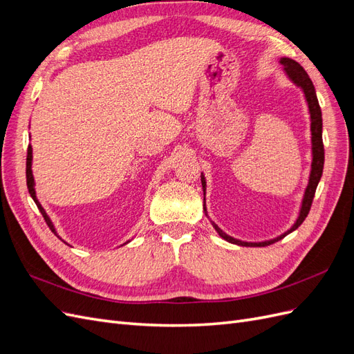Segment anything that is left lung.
Returning <instances> with one entry per match:
<instances>
[{"label":"left lung","mask_w":354,"mask_h":354,"mask_svg":"<svg viewBox=\"0 0 354 354\" xmlns=\"http://www.w3.org/2000/svg\"><path fill=\"white\" fill-rule=\"evenodd\" d=\"M279 65L283 66V72L288 77V80L291 81L295 85V87L301 90L303 94H304V99H306L307 108H308V115H310V133H312V137H310V140H312V164H310L308 181H307V186H306L304 195H303V199H301V205H299L298 216H297L292 226L289 227L286 232H283L282 234H279V236H276L273 239L261 241V242H246V241H241V239L230 236V234H227L226 232H223L217 226V224L208 217L207 203H205L207 180H205V176H203V173H201V183H202V189H203V212H205V216L209 218L212 227L216 229V232L218 233L220 238H223L224 241H227L230 243L239 245V246H267V245L283 239L286 234L292 233L295 229H298V226H301V223L306 220L307 214L310 211V207H312L316 187H317L320 177H322V173H324L325 152H324V142H322V111H320V106H319V102H317L315 85H313L312 80H310L307 72L303 69V66L299 65V63H297L295 60L289 59V57H281Z\"/></svg>","instance_id":"1"}]
</instances>
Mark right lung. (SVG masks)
<instances>
[{"label": "right lung", "instance_id": "add662e5", "mask_svg": "<svg viewBox=\"0 0 354 354\" xmlns=\"http://www.w3.org/2000/svg\"><path fill=\"white\" fill-rule=\"evenodd\" d=\"M26 185H28V190H29V194H30V196H32V199H34V202L37 203V207H38V209H39V212L42 214V217H44V220H46V223H47V226L50 227V230L56 234V236L59 238V239H62L59 234H57V232H56V227H55V224H53V221H51V218L47 216V212H46V209L42 208V205L39 203V201H38V198H37V192H35V180H34V174H32V146L29 145L28 146V158H26ZM63 241V239H62ZM65 242V241H63ZM130 241H127L125 243H128ZM66 243V242H65ZM124 243V245H125Z\"/></svg>", "mask_w": 354, "mask_h": 354}]
</instances>
